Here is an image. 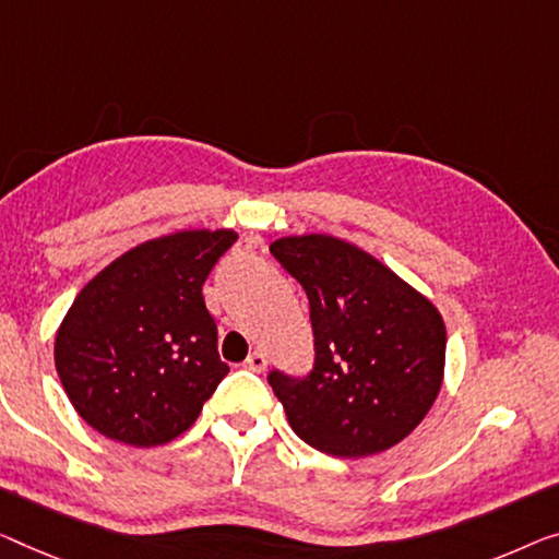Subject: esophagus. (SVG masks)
<instances>
[{
    "label": "esophagus",
    "instance_id": "34e87169",
    "mask_svg": "<svg viewBox=\"0 0 559 559\" xmlns=\"http://www.w3.org/2000/svg\"><path fill=\"white\" fill-rule=\"evenodd\" d=\"M265 364H269V361H265V354H261V352H253L251 356H248V359H246V369L248 371H255V373H261L263 369H265Z\"/></svg>",
    "mask_w": 559,
    "mask_h": 559
}]
</instances>
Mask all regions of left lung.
<instances>
[{"mask_svg": "<svg viewBox=\"0 0 559 559\" xmlns=\"http://www.w3.org/2000/svg\"><path fill=\"white\" fill-rule=\"evenodd\" d=\"M271 253L304 286L316 338L306 379L269 377L290 429L344 460L386 452L439 396L447 361L439 308L379 258L329 233L278 238Z\"/></svg>", "mask_w": 559, "mask_h": 559, "instance_id": "8db88e82", "label": "left lung"}]
</instances>
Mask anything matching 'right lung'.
Instances as JSON below:
<instances>
[{
	"instance_id": "obj_1",
	"label": "right lung",
	"mask_w": 559,
	"mask_h": 559,
	"mask_svg": "<svg viewBox=\"0 0 559 559\" xmlns=\"http://www.w3.org/2000/svg\"><path fill=\"white\" fill-rule=\"evenodd\" d=\"M236 238L200 228L145 240L74 298L55 366L74 412L99 435L160 447L193 427L228 373L203 283Z\"/></svg>"
}]
</instances>
